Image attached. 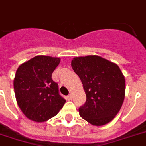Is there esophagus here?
<instances>
[{"label":"esophagus","instance_id":"1","mask_svg":"<svg viewBox=\"0 0 146 146\" xmlns=\"http://www.w3.org/2000/svg\"><path fill=\"white\" fill-rule=\"evenodd\" d=\"M72 96H73V95H72V94H70L69 95H67L66 96L67 100H71V99H72Z\"/></svg>","mask_w":146,"mask_h":146}]
</instances>
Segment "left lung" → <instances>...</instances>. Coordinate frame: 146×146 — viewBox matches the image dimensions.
<instances>
[{
    "instance_id": "8db88e82",
    "label": "left lung",
    "mask_w": 146,
    "mask_h": 146,
    "mask_svg": "<svg viewBox=\"0 0 146 146\" xmlns=\"http://www.w3.org/2000/svg\"><path fill=\"white\" fill-rule=\"evenodd\" d=\"M71 66L87 96L79 108L80 116L92 125L110 122L119 113L125 95V79L119 66L98 55L74 58Z\"/></svg>"
}]
</instances>
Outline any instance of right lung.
<instances>
[{
  "instance_id": "obj_1",
  "label": "right lung",
  "mask_w": 146,
  "mask_h": 146,
  "mask_svg": "<svg viewBox=\"0 0 146 146\" xmlns=\"http://www.w3.org/2000/svg\"><path fill=\"white\" fill-rule=\"evenodd\" d=\"M60 58L37 55L18 68L14 79L15 95L24 115L36 122L56 116L66 102L51 75Z\"/></svg>"
}]
</instances>
